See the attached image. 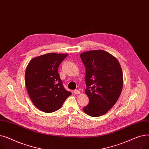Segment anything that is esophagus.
I'll return each mask as SVG.
<instances>
[{
	"label": "esophagus",
	"instance_id": "esophagus-1",
	"mask_svg": "<svg viewBox=\"0 0 149 149\" xmlns=\"http://www.w3.org/2000/svg\"><path fill=\"white\" fill-rule=\"evenodd\" d=\"M74 93H75V94H79L80 91L79 90H75L74 91Z\"/></svg>",
	"mask_w": 149,
	"mask_h": 149
}]
</instances>
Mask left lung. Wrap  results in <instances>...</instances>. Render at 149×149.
Segmentation results:
<instances>
[{
	"instance_id": "left-lung-1",
	"label": "left lung",
	"mask_w": 149,
	"mask_h": 149,
	"mask_svg": "<svg viewBox=\"0 0 149 149\" xmlns=\"http://www.w3.org/2000/svg\"><path fill=\"white\" fill-rule=\"evenodd\" d=\"M86 68L85 93L89 99L83 111L97 117L106 113L116 103L123 86V75L119 61L103 50L80 54Z\"/></svg>"
}]
</instances>
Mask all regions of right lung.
<instances>
[{"label":"right lung","instance_id":"add662e5","mask_svg":"<svg viewBox=\"0 0 149 149\" xmlns=\"http://www.w3.org/2000/svg\"><path fill=\"white\" fill-rule=\"evenodd\" d=\"M68 54L48 53L36 57L28 63L25 85L29 96L39 110L51 113L62 106L71 92L63 87L58 68Z\"/></svg>","mask_w":149,"mask_h":149}]
</instances>
